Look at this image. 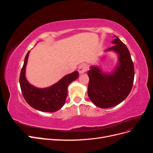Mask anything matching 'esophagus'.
<instances>
[{
	"mask_svg": "<svg viewBox=\"0 0 153 153\" xmlns=\"http://www.w3.org/2000/svg\"><path fill=\"white\" fill-rule=\"evenodd\" d=\"M87 67L86 64H81V65L79 66V68H78V71L80 74H82V73H84L87 71Z\"/></svg>",
	"mask_w": 153,
	"mask_h": 153,
	"instance_id": "obj_1",
	"label": "esophagus"
}]
</instances>
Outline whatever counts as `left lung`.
<instances>
[{
	"label": "left lung",
	"mask_w": 153,
	"mask_h": 153,
	"mask_svg": "<svg viewBox=\"0 0 153 153\" xmlns=\"http://www.w3.org/2000/svg\"><path fill=\"white\" fill-rule=\"evenodd\" d=\"M113 47L105 52L114 51L118 55V63L110 73L96 66H91L87 75L89 77L87 94L91 101L98 107L110 108L121 103L130 93L133 84V63L126 46L114 36Z\"/></svg>",
	"instance_id": "obj_1"
}]
</instances>
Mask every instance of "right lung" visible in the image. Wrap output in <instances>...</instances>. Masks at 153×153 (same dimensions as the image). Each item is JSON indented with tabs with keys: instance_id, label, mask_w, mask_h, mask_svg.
<instances>
[{
	"instance_id": "add662e5",
	"label": "right lung",
	"mask_w": 153,
	"mask_h": 153,
	"mask_svg": "<svg viewBox=\"0 0 153 153\" xmlns=\"http://www.w3.org/2000/svg\"><path fill=\"white\" fill-rule=\"evenodd\" d=\"M29 53L30 51L26 55L20 76L22 94L26 102L34 109L45 112H56L64 105L68 96V87L72 82L77 79L79 73L76 71L68 74L48 87H36L31 85L25 76V69Z\"/></svg>"
}]
</instances>
